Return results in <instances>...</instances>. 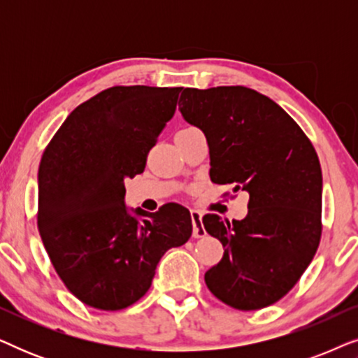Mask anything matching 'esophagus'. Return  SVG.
<instances>
[{"instance_id": "obj_1", "label": "esophagus", "mask_w": 358, "mask_h": 358, "mask_svg": "<svg viewBox=\"0 0 358 358\" xmlns=\"http://www.w3.org/2000/svg\"><path fill=\"white\" fill-rule=\"evenodd\" d=\"M190 218H192L194 236L195 238L205 236V229H203V224H202V213H200L199 210H190Z\"/></svg>"}]
</instances>
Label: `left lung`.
<instances>
[{"mask_svg":"<svg viewBox=\"0 0 358 358\" xmlns=\"http://www.w3.org/2000/svg\"><path fill=\"white\" fill-rule=\"evenodd\" d=\"M179 110L207 138L210 179L249 194L244 220L202 218L224 248L205 283L236 310L272 305L300 280L320 246L322 174L316 151L280 106L249 87H185Z\"/></svg>","mask_w":358,"mask_h":358,"instance_id":"8db88e82","label":"left lung"}]
</instances>
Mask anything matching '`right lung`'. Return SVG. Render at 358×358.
Masks as SVG:
<instances>
[{"label":"right lung","mask_w":358,"mask_h":358,"mask_svg":"<svg viewBox=\"0 0 358 358\" xmlns=\"http://www.w3.org/2000/svg\"><path fill=\"white\" fill-rule=\"evenodd\" d=\"M180 90L109 87L78 106L43 151L38 233L63 283L87 306L134 305L150 290L164 252L192 234L182 205L155 213L125 205L124 179L143 173Z\"/></svg>","instance_id":"right-lung-1"}]
</instances>
